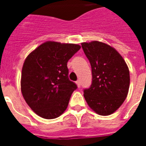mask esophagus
<instances>
[{"instance_id":"esophagus-1","label":"esophagus","mask_w":146,"mask_h":146,"mask_svg":"<svg viewBox=\"0 0 146 146\" xmlns=\"http://www.w3.org/2000/svg\"><path fill=\"white\" fill-rule=\"evenodd\" d=\"M76 85H77L78 88H80V80H77V81L76 82Z\"/></svg>"}]
</instances>
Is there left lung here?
I'll return each instance as SVG.
<instances>
[{"label":"left lung","mask_w":146,"mask_h":146,"mask_svg":"<svg viewBox=\"0 0 146 146\" xmlns=\"http://www.w3.org/2000/svg\"><path fill=\"white\" fill-rule=\"evenodd\" d=\"M82 48L92 67V82L84 89L89 106L98 114L108 116L117 110L129 88V71L122 56L108 44L93 41Z\"/></svg>","instance_id":"obj_1"}]
</instances>
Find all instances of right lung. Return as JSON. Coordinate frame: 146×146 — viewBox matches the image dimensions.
I'll return each instance as SVG.
<instances>
[{
	"instance_id": "add662e5",
	"label": "right lung",
	"mask_w": 146,
	"mask_h": 146,
	"mask_svg": "<svg viewBox=\"0 0 146 146\" xmlns=\"http://www.w3.org/2000/svg\"><path fill=\"white\" fill-rule=\"evenodd\" d=\"M81 47L46 42L24 61L21 92L31 109L44 119L58 117L66 111L77 86L68 78L67 62Z\"/></svg>"
}]
</instances>
